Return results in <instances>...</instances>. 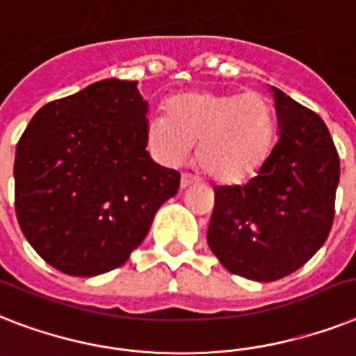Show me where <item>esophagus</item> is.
Here are the masks:
<instances>
[{"instance_id": "obj_1", "label": "esophagus", "mask_w": 356, "mask_h": 356, "mask_svg": "<svg viewBox=\"0 0 356 356\" xmlns=\"http://www.w3.org/2000/svg\"><path fill=\"white\" fill-rule=\"evenodd\" d=\"M193 184H198V178L191 175H181V180H180V187L181 189H187V187H191Z\"/></svg>"}]
</instances>
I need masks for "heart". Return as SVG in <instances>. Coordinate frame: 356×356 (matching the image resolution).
Instances as JSON below:
<instances>
[{"label": "heart", "instance_id": "1", "mask_svg": "<svg viewBox=\"0 0 356 356\" xmlns=\"http://www.w3.org/2000/svg\"><path fill=\"white\" fill-rule=\"evenodd\" d=\"M147 143L167 165H180L196 147V163L220 184L257 175L274 143V112L261 93L189 92L167 102V118L147 121Z\"/></svg>", "mask_w": 356, "mask_h": 356}]
</instances>
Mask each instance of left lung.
<instances>
[{"label":"left lung","instance_id":"1","mask_svg":"<svg viewBox=\"0 0 356 356\" xmlns=\"http://www.w3.org/2000/svg\"><path fill=\"white\" fill-rule=\"evenodd\" d=\"M277 141L246 186L215 187L207 244L226 270L266 283L292 274L331 232L340 160L325 123L270 86Z\"/></svg>","mask_w":356,"mask_h":356}]
</instances>
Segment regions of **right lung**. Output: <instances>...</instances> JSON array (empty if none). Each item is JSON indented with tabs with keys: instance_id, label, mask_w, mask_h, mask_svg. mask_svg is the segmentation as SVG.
Segmentation results:
<instances>
[{
	"instance_id": "1",
	"label": "right lung",
	"mask_w": 356,
	"mask_h": 356,
	"mask_svg": "<svg viewBox=\"0 0 356 356\" xmlns=\"http://www.w3.org/2000/svg\"><path fill=\"white\" fill-rule=\"evenodd\" d=\"M138 81L106 79L40 108L19 138L14 200L25 238L64 274L118 268L143 243L180 172L147 152Z\"/></svg>"
}]
</instances>
